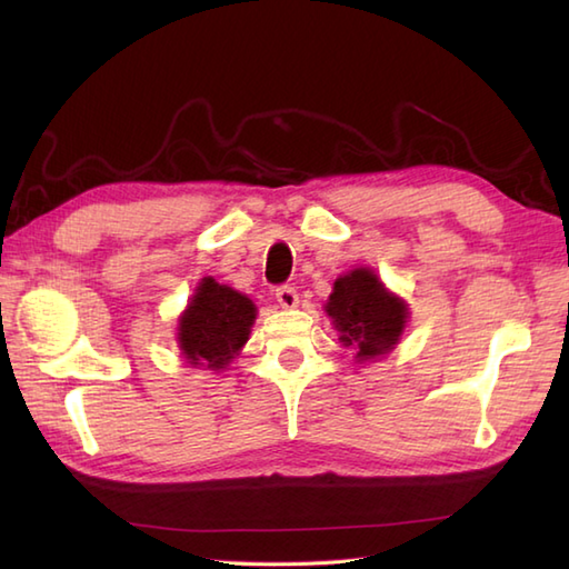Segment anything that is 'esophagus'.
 <instances>
[{
    "mask_svg": "<svg viewBox=\"0 0 569 569\" xmlns=\"http://www.w3.org/2000/svg\"><path fill=\"white\" fill-rule=\"evenodd\" d=\"M276 298H278V303H281L286 310H293L298 306V293H296L293 286L276 288Z\"/></svg>",
    "mask_w": 569,
    "mask_h": 569,
    "instance_id": "1",
    "label": "esophagus"
}]
</instances>
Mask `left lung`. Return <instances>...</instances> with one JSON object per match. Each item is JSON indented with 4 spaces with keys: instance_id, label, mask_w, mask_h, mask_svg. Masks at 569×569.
Segmentation results:
<instances>
[{
    "instance_id": "1",
    "label": "left lung",
    "mask_w": 569,
    "mask_h": 569,
    "mask_svg": "<svg viewBox=\"0 0 569 569\" xmlns=\"http://www.w3.org/2000/svg\"><path fill=\"white\" fill-rule=\"evenodd\" d=\"M325 312L340 335V345L357 352V365L393 352L410 318L406 300L389 291L369 266H357L337 278Z\"/></svg>"
}]
</instances>
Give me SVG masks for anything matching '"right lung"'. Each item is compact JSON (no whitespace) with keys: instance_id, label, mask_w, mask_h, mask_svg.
Segmentation results:
<instances>
[{"instance_id":"obj_1","label":"right lung","mask_w":569,"mask_h":569,"mask_svg":"<svg viewBox=\"0 0 569 569\" xmlns=\"http://www.w3.org/2000/svg\"><path fill=\"white\" fill-rule=\"evenodd\" d=\"M257 312L249 296L204 276L178 316L176 342L180 357L192 369L212 373L227 369L247 345Z\"/></svg>"}]
</instances>
